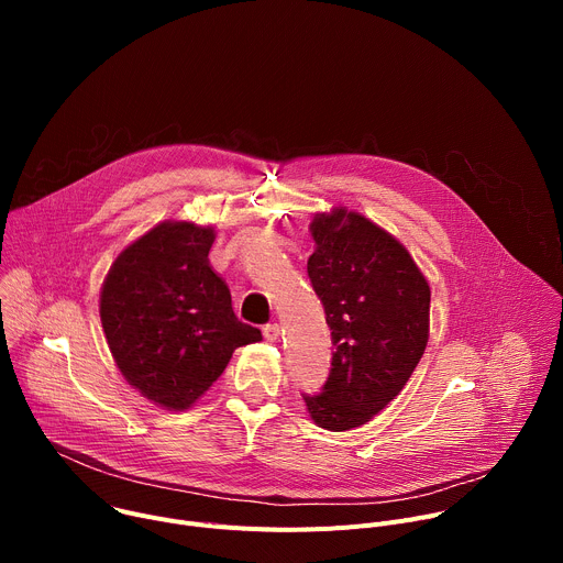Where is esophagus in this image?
I'll list each match as a JSON object with an SVG mask.
<instances>
[{
  "instance_id": "34e87169",
  "label": "esophagus",
  "mask_w": 563,
  "mask_h": 563,
  "mask_svg": "<svg viewBox=\"0 0 563 563\" xmlns=\"http://www.w3.org/2000/svg\"><path fill=\"white\" fill-rule=\"evenodd\" d=\"M263 336H265L269 343H274V341L280 336V325H278V323H267V325L263 328Z\"/></svg>"
}]
</instances>
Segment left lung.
<instances>
[{"label":"left lung","mask_w":563,"mask_h":563,"mask_svg":"<svg viewBox=\"0 0 563 563\" xmlns=\"http://www.w3.org/2000/svg\"><path fill=\"white\" fill-rule=\"evenodd\" d=\"M307 261L332 330L323 391L305 396L318 428L345 432L374 419L406 387L430 336V285L398 240L345 207L316 213Z\"/></svg>","instance_id":"obj_1"}]
</instances>
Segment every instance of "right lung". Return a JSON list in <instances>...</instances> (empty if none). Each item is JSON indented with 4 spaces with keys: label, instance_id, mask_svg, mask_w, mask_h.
<instances>
[{
    "label": "right lung",
    "instance_id": "add662e5",
    "mask_svg": "<svg viewBox=\"0 0 563 563\" xmlns=\"http://www.w3.org/2000/svg\"><path fill=\"white\" fill-rule=\"evenodd\" d=\"M213 240V227L159 222L120 252L100 291L118 369L165 410H189L233 350L263 341L261 330L235 318L229 287L209 265Z\"/></svg>",
    "mask_w": 563,
    "mask_h": 563
}]
</instances>
